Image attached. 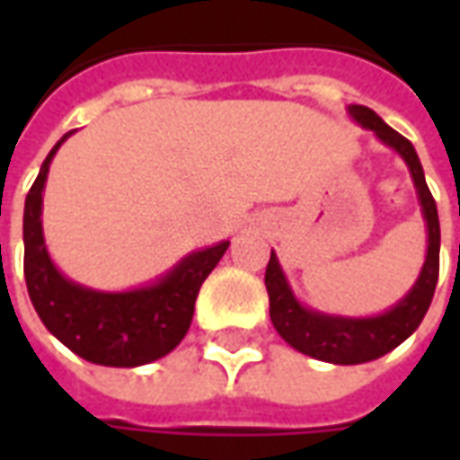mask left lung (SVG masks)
Here are the masks:
<instances>
[{"mask_svg":"<svg viewBox=\"0 0 460 460\" xmlns=\"http://www.w3.org/2000/svg\"><path fill=\"white\" fill-rule=\"evenodd\" d=\"M347 115L359 128L375 132L376 140L389 150H394L411 174L416 199L426 224V256L421 270L414 286L406 290L404 298L396 300L392 308L376 315H338L300 303L298 296L290 288V280L280 266L276 251H270V261L266 266V290L270 303V323L293 349L332 365H362L392 352L421 325L438 280L441 229H438L436 201L426 187L424 167L419 162L414 145L365 105H347Z\"/></svg>","mask_w":460,"mask_h":460,"instance_id":"left-lung-1","label":"left lung"}]
</instances>
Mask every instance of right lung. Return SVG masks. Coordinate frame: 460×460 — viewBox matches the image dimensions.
<instances>
[{
  "mask_svg": "<svg viewBox=\"0 0 460 460\" xmlns=\"http://www.w3.org/2000/svg\"><path fill=\"white\" fill-rule=\"evenodd\" d=\"M71 135L74 130L56 142L26 194L24 279L29 298L46 330L78 357L103 367L150 365L184 340L201 283L217 269L231 241L191 251L137 288L98 290L64 276L46 249L41 214L49 167Z\"/></svg>",
  "mask_w": 460,
  "mask_h": 460,
  "instance_id": "add662e5",
  "label": "right lung"
}]
</instances>
